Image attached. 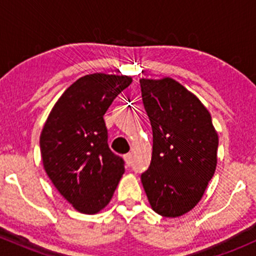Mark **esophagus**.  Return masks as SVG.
Here are the masks:
<instances>
[{
  "instance_id": "1",
  "label": "esophagus",
  "mask_w": 256,
  "mask_h": 256,
  "mask_svg": "<svg viewBox=\"0 0 256 256\" xmlns=\"http://www.w3.org/2000/svg\"><path fill=\"white\" fill-rule=\"evenodd\" d=\"M124 158H125L126 164H128V166H130L131 165V161H132V154H131V152H128V154H125Z\"/></svg>"
}]
</instances>
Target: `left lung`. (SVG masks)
I'll use <instances>...</instances> for the list:
<instances>
[{
    "instance_id": "8db88e82",
    "label": "left lung",
    "mask_w": 256,
    "mask_h": 256,
    "mask_svg": "<svg viewBox=\"0 0 256 256\" xmlns=\"http://www.w3.org/2000/svg\"><path fill=\"white\" fill-rule=\"evenodd\" d=\"M140 83L152 130L150 166L140 180L152 210L176 218L198 204L212 179L218 134L207 108L174 79Z\"/></svg>"
}]
</instances>
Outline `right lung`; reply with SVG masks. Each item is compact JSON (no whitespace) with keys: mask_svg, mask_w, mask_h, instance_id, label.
Returning a JSON list of instances; mask_svg holds the SVG:
<instances>
[{"mask_svg":"<svg viewBox=\"0 0 256 256\" xmlns=\"http://www.w3.org/2000/svg\"><path fill=\"white\" fill-rule=\"evenodd\" d=\"M131 83L128 76H84L64 91L44 124L40 138L44 170L82 213L95 214L110 204L125 171L122 158L108 146L104 116Z\"/></svg>","mask_w":256,"mask_h":256,"instance_id":"add662e5","label":"right lung"}]
</instances>
